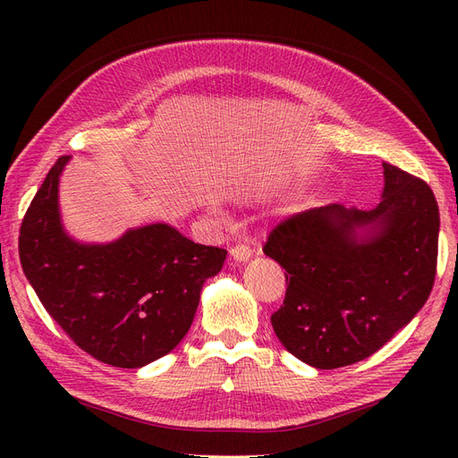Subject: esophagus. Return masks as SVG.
<instances>
[{
    "mask_svg": "<svg viewBox=\"0 0 458 458\" xmlns=\"http://www.w3.org/2000/svg\"><path fill=\"white\" fill-rule=\"evenodd\" d=\"M231 258L234 259V261H239V263H242V261H248L252 258V250L248 246H244V244H237V246H233L231 248Z\"/></svg>",
    "mask_w": 458,
    "mask_h": 458,
    "instance_id": "obj_1",
    "label": "esophagus"
}]
</instances>
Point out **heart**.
<instances>
[{
	"label": "heart",
	"mask_w": 458,
	"mask_h": 458,
	"mask_svg": "<svg viewBox=\"0 0 458 458\" xmlns=\"http://www.w3.org/2000/svg\"><path fill=\"white\" fill-rule=\"evenodd\" d=\"M210 214H212V216H219V212H217V208H216V206H212V208H210Z\"/></svg>",
	"instance_id": "obj_1"
}]
</instances>
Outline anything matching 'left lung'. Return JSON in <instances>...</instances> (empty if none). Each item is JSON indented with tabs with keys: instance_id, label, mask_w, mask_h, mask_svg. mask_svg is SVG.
Segmentation results:
<instances>
[{
	"instance_id": "left-lung-1",
	"label": "left lung",
	"mask_w": 458,
	"mask_h": 458,
	"mask_svg": "<svg viewBox=\"0 0 458 458\" xmlns=\"http://www.w3.org/2000/svg\"><path fill=\"white\" fill-rule=\"evenodd\" d=\"M384 165L372 210L311 208L276 225L263 252L286 271L271 315L300 361L338 369L377 353L422 310L436 279L439 210L432 189Z\"/></svg>"
}]
</instances>
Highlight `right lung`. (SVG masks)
<instances>
[{"label":"right lung","instance_id":"add662e5","mask_svg":"<svg viewBox=\"0 0 458 458\" xmlns=\"http://www.w3.org/2000/svg\"><path fill=\"white\" fill-rule=\"evenodd\" d=\"M61 157L24 216L21 266L47 313L78 348L103 363L141 369L170 353L195 318L204 283L227 252L192 242L168 224L84 242L64 229Z\"/></svg>","mask_w":458,"mask_h":458}]
</instances>
